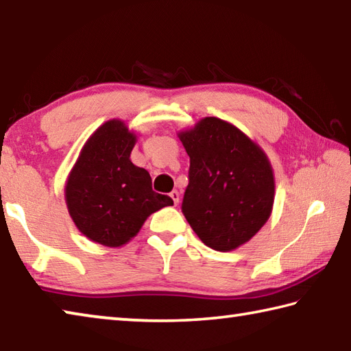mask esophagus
Here are the masks:
<instances>
[{
	"instance_id": "1",
	"label": "esophagus",
	"mask_w": 351,
	"mask_h": 351,
	"mask_svg": "<svg viewBox=\"0 0 351 351\" xmlns=\"http://www.w3.org/2000/svg\"><path fill=\"white\" fill-rule=\"evenodd\" d=\"M170 197H171V201H173V204L175 205H178V202H180V193H178V190H173L170 193Z\"/></svg>"
}]
</instances>
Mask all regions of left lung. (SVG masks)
<instances>
[{
	"label": "left lung",
	"mask_w": 351,
	"mask_h": 351,
	"mask_svg": "<svg viewBox=\"0 0 351 351\" xmlns=\"http://www.w3.org/2000/svg\"><path fill=\"white\" fill-rule=\"evenodd\" d=\"M178 136L190 156L185 219L211 250H237L272 213L276 178L269 158L248 135L217 117H205Z\"/></svg>",
	"instance_id": "left-lung-1"
}]
</instances>
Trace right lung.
Returning a JSON list of instances; mask_svg holds the SVG:
<instances>
[{
    "instance_id": "right-lung-1",
    "label": "right lung",
    "mask_w": 351,
    "mask_h": 351,
    "mask_svg": "<svg viewBox=\"0 0 351 351\" xmlns=\"http://www.w3.org/2000/svg\"><path fill=\"white\" fill-rule=\"evenodd\" d=\"M136 134L125 121L103 123L82 147L65 184V202L77 230L95 243L119 248L152 213L173 205L155 193L146 169L130 161Z\"/></svg>"
}]
</instances>
